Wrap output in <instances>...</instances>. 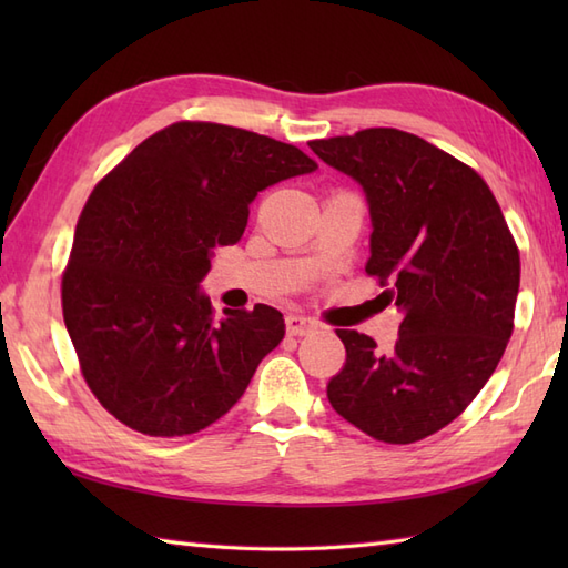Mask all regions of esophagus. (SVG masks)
Instances as JSON below:
<instances>
[{"mask_svg": "<svg viewBox=\"0 0 568 568\" xmlns=\"http://www.w3.org/2000/svg\"><path fill=\"white\" fill-rule=\"evenodd\" d=\"M285 327H287V334H291V336H305V334L317 329V322L310 320V317H303V315H287Z\"/></svg>", "mask_w": 568, "mask_h": 568, "instance_id": "esophagus-1", "label": "esophagus"}]
</instances>
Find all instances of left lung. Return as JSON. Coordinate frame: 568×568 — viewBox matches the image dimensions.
I'll return each instance as SVG.
<instances>
[{
  "instance_id": "left-lung-1",
  "label": "left lung",
  "mask_w": 568,
  "mask_h": 568,
  "mask_svg": "<svg viewBox=\"0 0 568 568\" xmlns=\"http://www.w3.org/2000/svg\"><path fill=\"white\" fill-rule=\"evenodd\" d=\"M310 149L364 190L366 273L390 283L378 300L403 315L390 354L366 334L336 329L346 364L327 397L373 439H425L464 413L510 342L515 239L484 178L415 134L364 129Z\"/></svg>"
}]
</instances>
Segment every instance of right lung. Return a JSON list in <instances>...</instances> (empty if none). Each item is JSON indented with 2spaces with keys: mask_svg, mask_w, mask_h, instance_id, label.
I'll return each instance as SVG.
<instances>
[{
  "mask_svg": "<svg viewBox=\"0 0 568 568\" xmlns=\"http://www.w3.org/2000/svg\"><path fill=\"white\" fill-rule=\"evenodd\" d=\"M317 163L246 129L178 122L94 187L63 275V317L94 397L149 437L195 434L232 409L283 342L268 305L214 320L200 283L248 204Z\"/></svg>",
  "mask_w": 568,
  "mask_h": 568,
  "instance_id": "right-lung-1",
  "label": "right lung"
}]
</instances>
